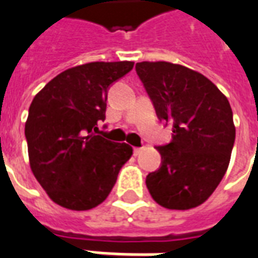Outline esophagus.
I'll use <instances>...</instances> for the list:
<instances>
[{
	"label": "esophagus",
	"instance_id": "obj_1",
	"mask_svg": "<svg viewBox=\"0 0 258 258\" xmlns=\"http://www.w3.org/2000/svg\"><path fill=\"white\" fill-rule=\"evenodd\" d=\"M142 147H134V155H135V157H138V155L141 154V153H142Z\"/></svg>",
	"mask_w": 258,
	"mask_h": 258
}]
</instances>
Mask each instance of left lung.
I'll return each instance as SVG.
<instances>
[{
    "mask_svg": "<svg viewBox=\"0 0 258 258\" xmlns=\"http://www.w3.org/2000/svg\"><path fill=\"white\" fill-rule=\"evenodd\" d=\"M135 69L158 119L173 124L172 142L157 147L162 165L147 174V189L169 210L198 207L229 168L235 141L229 100L207 77L182 64L139 62Z\"/></svg>",
    "mask_w": 258,
    "mask_h": 258,
    "instance_id": "obj_1",
    "label": "left lung"
}]
</instances>
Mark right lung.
<instances>
[{"mask_svg":"<svg viewBox=\"0 0 258 258\" xmlns=\"http://www.w3.org/2000/svg\"><path fill=\"white\" fill-rule=\"evenodd\" d=\"M134 62H90L68 69L33 97L25 121L31 170L60 207H97L115 185L133 147L96 135L108 88Z\"/></svg>","mask_w":258,"mask_h":258,"instance_id":"1","label":"right lung"}]
</instances>
